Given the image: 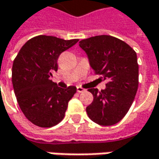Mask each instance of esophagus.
<instances>
[{"label": "esophagus", "mask_w": 159, "mask_h": 159, "mask_svg": "<svg viewBox=\"0 0 159 159\" xmlns=\"http://www.w3.org/2000/svg\"><path fill=\"white\" fill-rule=\"evenodd\" d=\"M76 90H77V92H78V93H83V92H84V91H85V90H84V88H82L81 86H77V87H76Z\"/></svg>", "instance_id": "obj_1"}]
</instances>
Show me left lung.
Masks as SVG:
<instances>
[{
	"instance_id": "left-lung-1",
	"label": "left lung",
	"mask_w": 159,
	"mask_h": 159,
	"mask_svg": "<svg viewBox=\"0 0 159 159\" xmlns=\"http://www.w3.org/2000/svg\"><path fill=\"white\" fill-rule=\"evenodd\" d=\"M79 46L85 52L94 73L108 81L101 92L97 88L88 90L94 100L86 107V113L100 125H113L126 115L137 94V53L127 43L110 35L84 39Z\"/></svg>"
}]
</instances>
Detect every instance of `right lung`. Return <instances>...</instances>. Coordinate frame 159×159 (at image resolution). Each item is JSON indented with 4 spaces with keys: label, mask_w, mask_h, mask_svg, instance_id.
Masks as SVG:
<instances>
[{
    "label": "right lung",
    "mask_w": 159,
    "mask_h": 159,
    "mask_svg": "<svg viewBox=\"0 0 159 159\" xmlns=\"http://www.w3.org/2000/svg\"><path fill=\"white\" fill-rule=\"evenodd\" d=\"M79 40L39 35L27 41L13 61L11 81L19 107L35 125L52 127L60 123L75 86L59 87L51 80L59 55Z\"/></svg>",
    "instance_id": "add662e5"
}]
</instances>
